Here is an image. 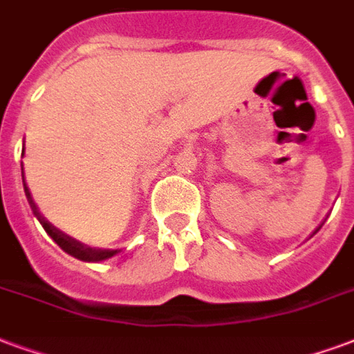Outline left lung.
Instances as JSON below:
<instances>
[{
  "mask_svg": "<svg viewBox=\"0 0 354 354\" xmlns=\"http://www.w3.org/2000/svg\"><path fill=\"white\" fill-rule=\"evenodd\" d=\"M319 227H321V225H319ZM319 227H317V230H315V231H319Z\"/></svg>",
  "mask_w": 354,
  "mask_h": 354,
  "instance_id": "obj_1",
  "label": "left lung"
}]
</instances>
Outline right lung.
I'll return each instance as SVG.
<instances>
[{"label":"right lung","mask_w":354,"mask_h":354,"mask_svg":"<svg viewBox=\"0 0 354 354\" xmlns=\"http://www.w3.org/2000/svg\"><path fill=\"white\" fill-rule=\"evenodd\" d=\"M22 183H24V192H26V198L29 201V207H31V211L37 216V220L41 222V225L44 227L50 237L54 239L55 244L59 246L63 252H66L68 256L76 257L80 261H86V263H100L106 261V259H110V257L117 256L119 254V250H104V248H91V246H87V244L80 243L76 239H73L71 235H66L61 230H57L54 224H50L46 218L42 216L41 211H39V207L31 198V192H29L28 185H26V179H24V167H22Z\"/></svg>","instance_id":"obj_1"}]
</instances>
